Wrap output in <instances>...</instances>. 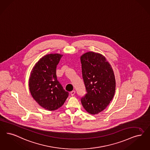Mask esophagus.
I'll use <instances>...</instances> for the list:
<instances>
[{
    "label": "esophagus",
    "mask_w": 150,
    "mask_h": 150,
    "mask_svg": "<svg viewBox=\"0 0 150 150\" xmlns=\"http://www.w3.org/2000/svg\"><path fill=\"white\" fill-rule=\"evenodd\" d=\"M75 94V90H72V91L70 92V94H71L72 96H74Z\"/></svg>",
    "instance_id": "obj_1"
}]
</instances>
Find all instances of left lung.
Listing matches in <instances>:
<instances>
[{
    "label": "left lung",
    "instance_id": "left-lung-1",
    "mask_svg": "<svg viewBox=\"0 0 150 150\" xmlns=\"http://www.w3.org/2000/svg\"><path fill=\"white\" fill-rule=\"evenodd\" d=\"M82 75L86 94L81 98L84 109L91 114L101 112L112 101L115 91L113 69L102 54L88 52L81 55Z\"/></svg>",
    "mask_w": 150,
    "mask_h": 150
}]
</instances>
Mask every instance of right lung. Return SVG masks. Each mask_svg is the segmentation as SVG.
Here are the masks:
<instances>
[{
    "instance_id": "1",
    "label": "right lung",
    "mask_w": 150,
    "mask_h": 150,
    "mask_svg": "<svg viewBox=\"0 0 150 150\" xmlns=\"http://www.w3.org/2000/svg\"><path fill=\"white\" fill-rule=\"evenodd\" d=\"M62 56L51 54L43 56L30 72L28 82L30 94L41 107L48 110L60 108L69 96L56 76V67Z\"/></svg>"
}]
</instances>
